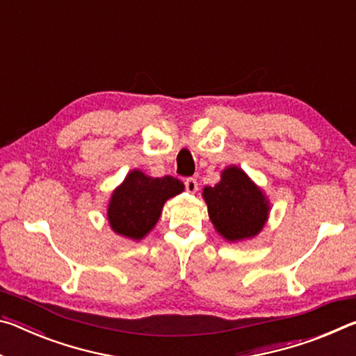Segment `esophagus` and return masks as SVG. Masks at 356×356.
I'll use <instances>...</instances> for the list:
<instances>
[{
	"label": "esophagus",
	"mask_w": 356,
	"mask_h": 356,
	"mask_svg": "<svg viewBox=\"0 0 356 356\" xmlns=\"http://www.w3.org/2000/svg\"><path fill=\"white\" fill-rule=\"evenodd\" d=\"M185 190L188 191V193H196V191H197V182H196V179H193V177L185 179Z\"/></svg>",
	"instance_id": "34e87169"
}]
</instances>
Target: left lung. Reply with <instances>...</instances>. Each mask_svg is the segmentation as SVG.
<instances>
[{"label": "left lung", "mask_w": 356, "mask_h": 356, "mask_svg": "<svg viewBox=\"0 0 356 356\" xmlns=\"http://www.w3.org/2000/svg\"><path fill=\"white\" fill-rule=\"evenodd\" d=\"M202 197L210 221L227 242L256 237L267 222V196L238 166L226 168L218 184L202 190Z\"/></svg>", "instance_id": "8db88e82"}]
</instances>
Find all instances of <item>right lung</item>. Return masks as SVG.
Segmentation results:
<instances>
[{"instance_id":"right-lung-1","label":"right lung","mask_w":356,"mask_h":356,"mask_svg":"<svg viewBox=\"0 0 356 356\" xmlns=\"http://www.w3.org/2000/svg\"><path fill=\"white\" fill-rule=\"evenodd\" d=\"M182 191L184 184L176 177H149L143 171L134 170L113 191L108 204L111 229L119 236L138 242L152 231L165 202Z\"/></svg>"}]
</instances>
